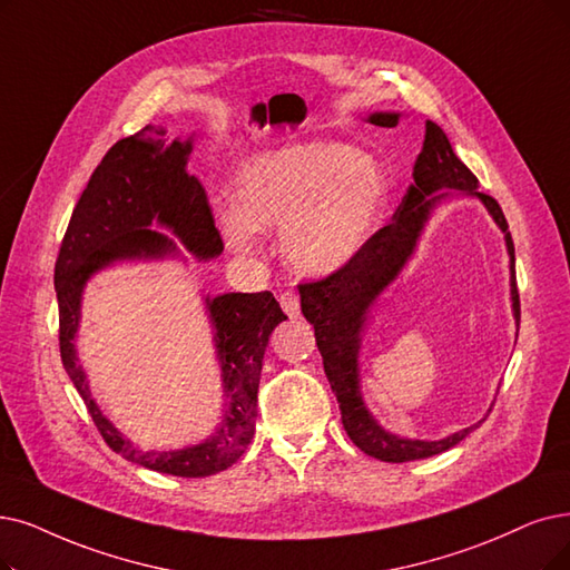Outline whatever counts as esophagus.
Wrapping results in <instances>:
<instances>
[{"mask_svg":"<svg viewBox=\"0 0 570 570\" xmlns=\"http://www.w3.org/2000/svg\"><path fill=\"white\" fill-rule=\"evenodd\" d=\"M281 306L289 317H297L299 315V297L294 292H283L281 294Z\"/></svg>","mask_w":570,"mask_h":570,"instance_id":"1","label":"esophagus"}]
</instances>
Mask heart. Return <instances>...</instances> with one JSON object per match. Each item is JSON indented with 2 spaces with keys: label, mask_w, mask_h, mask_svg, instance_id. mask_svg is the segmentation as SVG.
I'll use <instances>...</instances> for the list:
<instances>
[{
  "label": "heart",
  "mask_w": 570,
  "mask_h": 570,
  "mask_svg": "<svg viewBox=\"0 0 570 570\" xmlns=\"http://www.w3.org/2000/svg\"><path fill=\"white\" fill-rule=\"evenodd\" d=\"M234 206L217 226L236 253L255 232H281L285 262L311 278L351 266L385 206V179L370 156L336 140L294 142L245 158L234 175Z\"/></svg>",
  "instance_id": "b5f03b06"
}]
</instances>
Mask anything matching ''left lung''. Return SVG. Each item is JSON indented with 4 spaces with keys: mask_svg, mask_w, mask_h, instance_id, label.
<instances>
[{
    "mask_svg": "<svg viewBox=\"0 0 570 570\" xmlns=\"http://www.w3.org/2000/svg\"><path fill=\"white\" fill-rule=\"evenodd\" d=\"M400 117V111H372L367 114V121L381 128H395ZM456 194L480 198L498 229L505 236L510 257V302L514 323L519 327L514 243L508 232V219L495 198L476 191V177L453 154L446 132L435 121H425V140L414 166V181L409 185L393 222L367 240L351 266L317 283L299 285L302 313L315 330V344L323 355L325 374L341 409V423H344L348 438L360 451L385 463H406L438 456V453L465 440L487 419L484 416L470 428L451 432L442 440H409L385 430L362 397L360 351L372 308L381 299V294L400 278L409 259L414 257L432 213L442 200Z\"/></svg>",
    "mask_w": 570,
    "mask_h": 570,
    "instance_id": "left-lung-1",
    "label": "left lung"
}]
</instances>
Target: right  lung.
I'll return each mask as SVG.
<instances>
[{
  "mask_svg": "<svg viewBox=\"0 0 570 570\" xmlns=\"http://www.w3.org/2000/svg\"><path fill=\"white\" fill-rule=\"evenodd\" d=\"M191 149L194 135L168 140L161 126H145L114 145L88 179L56 262L60 357L90 419L119 456L175 476L222 472L253 440L264 351L271 332L287 321L276 297L271 292L203 297L222 372V416L206 440L181 449L145 451L102 414L79 364L77 334L83 289L100 271L124 262H187L185 249L198 262L222 255L206 189L187 170Z\"/></svg>",
  "mask_w": 570,
  "mask_h": 570,
  "instance_id": "add662e5",
  "label": "right lung"
}]
</instances>
